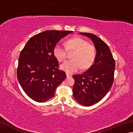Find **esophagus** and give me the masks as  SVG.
Returning a JSON list of instances; mask_svg holds the SVG:
<instances>
[{
	"mask_svg": "<svg viewBox=\"0 0 133 133\" xmlns=\"http://www.w3.org/2000/svg\"><path fill=\"white\" fill-rule=\"evenodd\" d=\"M66 76H67V78H69V77H71V75H70V74L67 73L66 74Z\"/></svg>",
	"mask_w": 133,
	"mask_h": 133,
	"instance_id": "34e87169",
	"label": "esophagus"
}]
</instances>
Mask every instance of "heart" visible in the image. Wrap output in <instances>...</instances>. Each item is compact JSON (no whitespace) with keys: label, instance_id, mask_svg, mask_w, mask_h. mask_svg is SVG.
Masks as SVG:
<instances>
[{"label":"heart","instance_id":"heart-1","mask_svg":"<svg viewBox=\"0 0 133 133\" xmlns=\"http://www.w3.org/2000/svg\"><path fill=\"white\" fill-rule=\"evenodd\" d=\"M67 48L75 50L73 60H67L61 65V69L68 73H74L82 68L87 69L93 64L96 58V50L88 42L80 37L71 38L66 41ZM54 55L59 62H64L67 58V49L57 43L54 48Z\"/></svg>","mask_w":133,"mask_h":133}]
</instances>
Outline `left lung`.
Masks as SVG:
<instances>
[{
	"label": "left lung",
	"mask_w": 133,
	"mask_h": 133,
	"mask_svg": "<svg viewBox=\"0 0 133 133\" xmlns=\"http://www.w3.org/2000/svg\"><path fill=\"white\" fill-rule=\"evenodd\" d=\"M80 34L91 39L97 51L94 64L82 75L73 76V97L79 104L90 106L100 102L111 87L115 60L109 47L100 38L92 33Z\"/></svg>",
	"instance_id": "8db88e82"
}]
</instances>
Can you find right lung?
<instances>
[{
    "label": "right lung",
    "mask_w": 133,
    "mask_h": 133,
    "mask_svg": "<svg viewBox=\"0 0 133 133\" xmlns=\"http://www.w3.org/2000/svg\"><path fill=\"white\" fill-rule=\"evenodd\" d=\"M72 31L47 30L31 37L21 51L17 77L22 89L35 102L43 103L55 96L56 88L66 77L58 69L54 55L58 41Z\"/></svg>",
    "instance_id": "1"
}]
</instances>
